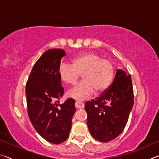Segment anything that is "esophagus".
I'll use <instances>...</instances> for the list:
<instances>
[{
  "label": "esophagus",
  "mask_w": 159,
  "mask_h": 159,
  "mask_svg": "<svg viewBox=\"0 0 159 159\" xmlns=\"http://www.w3.org/2000/svg\"><path fill=\"white\" fill-rule=\"evenodd\" d=\"M75 107H76L78 109H83V108H84V104L82 103L81 102L76 101V102H75Z\"/></svg>",
  "instance_id": "1"
}]
</instances>
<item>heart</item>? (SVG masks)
<instances>
[{"label":"heart","instance_id":"1","mask_svg":"<svg viewBox=\"0 0 159 159\" xmlns=\"http://www.w3.org/2000/svg\"><path fill=\"white\" fill-rule=\"evenodd\" d=\"M81 74L82 81L68 92L70 98L79 101L108 89L114 75V63L97 53L85 52L75 57L72 64L61 61L59 65V76L66 84L74 85Z\"/></svg>","mask_w":159,"mask_h":159}]
</instances>
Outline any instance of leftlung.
<instances>
[{
    "mask_svg": "<svg viewBox=\"0 0 159 159\" xmlns=\"http://www.w3.org/2000/svg\"><path fill=\"white\" fill-rule=\"evenodd\" d=\"M133 88L130 75L118 69L109 89L85 102L88 127L97 140L108 142L124 130L133 107Z\"/></svg>",
    "mask_w": 159,
    "mask_h": 159,
    "instance_id": "left-lung-1",
    "label": "left lung"
}]
</instances>
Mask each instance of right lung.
Instances as JSON below:
<instances>
[{
	"label": "right lung",
	"instance_id": "right-lung-1",
	"mask_svg": "<svg viewBox=\"0 0 159 159\" xmlns=\"http://www.w3.org/2000/svg\"><path fill=\"white\" fill-rule=\"evenodd\" d=\"M65 55L61 49L45 52L35 63L26 85L28 115L32 125L43 138L55 144L69 138L76 111L74 99L60 104L64 88L58 68Z\"/></svg>",
	"mask_w": 159,
	"mask_h": 159
}]
</instances>
